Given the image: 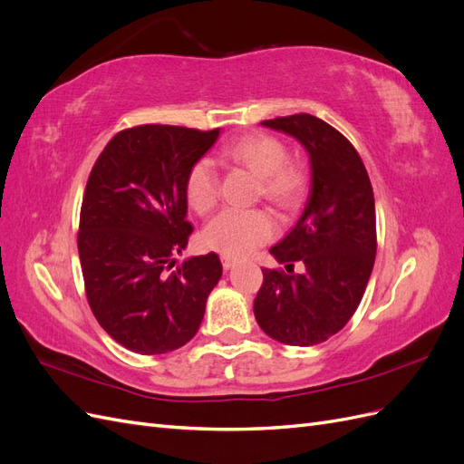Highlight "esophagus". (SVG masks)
I'll use <instances>...</instances> for the list:
<instances>
[{"instance_id":"obj_1","label":"esophagus","mask_w":464,"mask_h":464,"mask_svg":"<svg viewBox=\"0 0 464 464\" xmlns=\"http://www.w3.org/2000/svg\"><path fill=\"white\" fill-rule=\"evenodd\" d=\"M220 261H222V266H224V269H232V266L236 265V259L234 257H228V256H222L220 257Z\"/></svg>"}]
</instances>
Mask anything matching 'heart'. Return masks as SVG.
Instances as JSON below:
<instances>
[{
  "label": "heart",
  "instance_id": "heart-1",
  "mask_svg": "<svg viewBox=\"0 0 464 464\" xmlns=\"http://www.w3.org/2000/svg\"><path fill=\"white\" fill-rule=\"evenodd\" d=\"M222 157L242 166L259 179L261 193L278 207H292L304 191L300 166L286 160V149L276 137L254 133L227 145ZM218 199V179L213 162L201 159L186 178V201L198 215L213 210ZM276 234V220L266 210H222L210 220L201 240L208 249L222 256L237 257L251 254Z\"/></svg>",
  "mask_w": 464,
  "mask_h": 464
}]
</instances>
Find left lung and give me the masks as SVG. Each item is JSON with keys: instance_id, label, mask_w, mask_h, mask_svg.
Returning <instances> with one entry per match:
<instances>
[{"instance_id": "obj_1", "label": "left lung", "mask_w": 464, "mask_h": 464, "mask_svg": "<svg viewBox=\"0 0 464 464\" xmlns=\"http://www.w3.org/2000/svg\"><path fill=\"white\" fill-rule=\"evenodd\" d=\"M290 135L310 159V191L298 222L269 254L302 275L263 269L254 302L259 327L290 346H312L339 333L368 286L375 261V201L366 168L348 139L323 120L296 114L261 121Z\"/></svg>"}]
</instances>
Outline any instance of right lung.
Wrapping results in <instances>:
<instances>
[{"instance_id":"obj_1","label":"right lung","mask_w":464,"mask_h":464,"mask_svg":"<svg viewBox=\"0 0 464 464\" xmlns=\"http://www.w3.org/2000/svg\"><path fill=\"white\" fill-rule=\"evenodd\" d=\"M220 130L139 125L98 157L81 207L79 259L101 327L137 354H166L198 333L222 276L217 254L174 256L188 246L186 178Z\"/></svg>"}]
</instances>
